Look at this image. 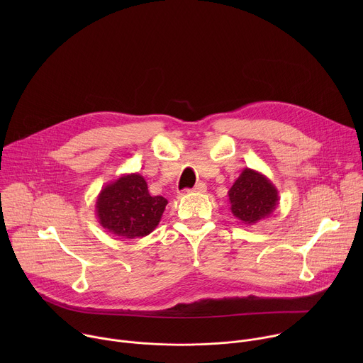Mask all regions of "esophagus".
Returning <instances> with one entry per match:
<instances>
[{
	"label": "esophagus",
	"mask_w": 363,
	"mask_h": 363,
	"mask_svg": "<svg viewBox=\"0 0 363 363\" xmlns=\"http://www.w3.org/2000/svg\"><path fill=\"white\" fill-rule=\"evenodd\" d=\"M192 192H205L206 191V185L203 182H198L192 189Z\"/></svg>",
	"instance_id": "esophagus-1"
}]
</instances>
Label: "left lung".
<instances>
[{
    "mask_svg": "<svg viewBox=\"0 0 363 363\" xmlns=\"http://www.w3.org/2000/svg\"><path fill=\"white\" fill-rule=\"evenodd\" d=\"M230 210L234 217L247 225L269 218L279 205V191L262 172L242 169L228 191Z\"/></svg>",
    "mask_w": 363,
    "mask_h": 363,
    "instance_id": "1",
    "label": "left lung"
}]
</instances>
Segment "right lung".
<instances>
[{
	"mask_svg": "<svg viewBox=\"0 0 363 363\" xmlns=\"http://www.w3.org/2000/svg\"><path fill=\"white\" fill-rule=\"evenodd\" d=\"M167 203L164 196L149 194L140 174H123L99 192L96 217L99 224L115 237L140 238L158 227Z\"/></svg>",
	"mask_w": 363,
	"mask_h": 363,
	"instance_id": "add662e5",
	"label": "right lung"
}]
</instances>
